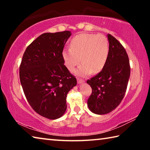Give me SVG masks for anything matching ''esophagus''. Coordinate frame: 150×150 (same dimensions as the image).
<instances>
[{
    "label": "esophagus",
    "instance_id": "obj_1",
    "mask_svg": "<svg viewBox=\"0 0 150 150\" xmlns=\"http://www.w3.org/2000/svg\"><path fill=\"white\" fill-rule=\"evenodd\" d=\"M77 83L79 84H82V83H85V81L81 79H77Z\"/></svg>",
    "mask_w": 150,
    "mask_h": 150
}]
</instances>
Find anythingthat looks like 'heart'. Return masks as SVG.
<instances>
[{
    "label": "heart",
    "mask_w": 150,
    "mask_h": 150,
    "mask_svg": "<svg viewBox=\"0 0 150 150\" xmlns=\"http://www.w3.org/2000/svg\"><path fill=\"white\" fill-rule=\"evenodd\" d=\"M109 52L108 42L103 35L80 34L71 40L70 48H65L62 57L66 67L71 71L81 62L76 75L85 77L98 73L105 67Z\"/></svg>",
    "instance_id": "b5f03b06"
}]
</instances>
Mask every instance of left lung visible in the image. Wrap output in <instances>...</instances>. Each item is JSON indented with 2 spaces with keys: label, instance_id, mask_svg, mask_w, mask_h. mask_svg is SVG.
Returning a JSON list of instances; mask_svg holds the SVG:
<instances>
[{
  "label": "left lung",
  "instance_id": "obj_1",
  "mask_svg": "<svg viewBox=\"0 0 150 150\" xmlns=\"http://www.w3.org/2000/svg\"><path fill=\"white\" fill-rule=\"evenodd\" d=\"M107 37L109 52L105 67L87 81L92 88L88 107L96 115L110 112L120 105L130 75V63L124 47L112 35L108 34Z\"/></svg>",
  "mask_w": 150,
  "mask_h": 150
}]
</instances>
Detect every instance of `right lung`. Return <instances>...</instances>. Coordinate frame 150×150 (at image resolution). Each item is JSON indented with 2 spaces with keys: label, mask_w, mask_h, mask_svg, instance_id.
Returning <instances> with one entry per match:
<instances>
[{
  "label": "right lung",
  "mask_w": 150,
  "mask_h": 150,
  "mask_svg": "<svg viewBox=\"0 0 150 150\" xmlns=\"http://www.w3.org/2000/svg\"><path fill=\"white\" fill-rule=\"evenodd\" d=\"M71 35L70 31L40 35L27 47L20 66V83L30 105L51 120L64 115L67 93L77 85L62 57Z\"/></svg>",
  "instance_id": "right-lung-1"
}]
</instances>
